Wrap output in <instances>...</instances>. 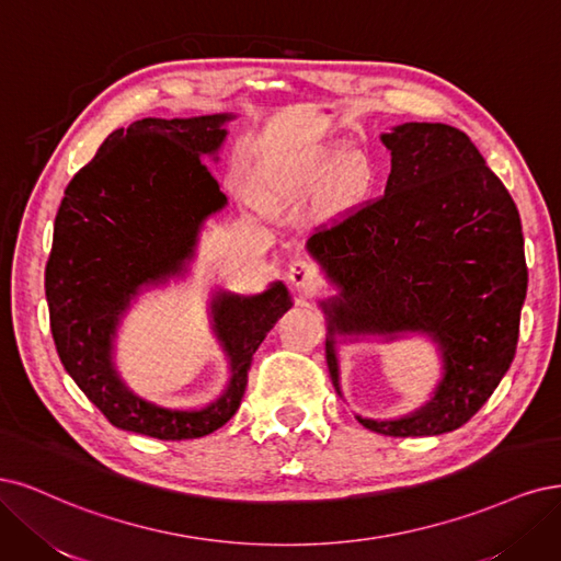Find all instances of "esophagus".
<instances>
[{
  "label": "esophagus",
  "mask_w": 561,
  "mask_h": 561,
  "mask_svg": "<svg viewBox=\"0 0 561 561\" xmlns=\"http://www.w3.org/2000/svg\"><path fill=\"white\" fill-rule=\"evenodd\" d=\"M288 282H291L298 291H314V286L319 282V273L314 263L307 259H298L291 265H288Z\"/></svg>",
  "instance_id": "esophagus-1"
}]
</instances>
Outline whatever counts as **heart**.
Wrapping results in <instances>:
<instances>
[{
    "instance_id": "1",
    "label": "heart",
    "mask_w": 561,
    "mask_h": 561,
    "mask_svg": "<svg viewBox=\"0 0 561 561\" xmlns=\"http://www.w3.org/2000/svg\"><path fill=\"white\" fill-rule=\"evenodd\" d=\"M340 156H342L340 151L317 153L314 158L307 160L302 168H298V172L294 174L296 184L302 188L321 186L329 179V174L333 172V168L337 165ZM370 186H373L370 165L364 158L352 156L342 162L331 179V203L335 209H350L364 201Z\"/></svg>"
}]
</instances>
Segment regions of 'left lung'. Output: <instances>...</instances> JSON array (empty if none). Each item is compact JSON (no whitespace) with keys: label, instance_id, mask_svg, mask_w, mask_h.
<instances>
[{"label":"left lung","instance_id":"left-lung-1","mask_svg":"<svg viewBox=\"0 0 561 561\" xmlns=\"http://www.w3.org/2000/svg\"><path fill=\"white\" fill-rule=\"evenodd\" d=\"M385 195L319 228L307 251L340 294L323 300L335 391V335L426 333L443 358L431 401L399 420L356 417L385 436H440L463 426L508 373L527 296L519 214L466 133L403 123Z\"/></svg>","mask_w":561,"mask_h":561}]
</instances>
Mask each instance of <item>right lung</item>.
I'll return each instance as SVG.
<instances>
[{
    "label": "right lung",
    "mask_w": 561,
    "mask_h": 561,
    "mask_svg": "<svg viewBox=\"0 0 561 561\" xmlns=\"http://www.w3.org/2000/svg\"><path fill=\"white\" fill-rule=\"evenodd\" d=\"M230 118H144L112 133L65 188L53 228L46 300L62 366L114 426L158 440L221 428L242 403L251 356L291 307L282 282L259 296H214L230 382L201 410L149 403L114 366V335L130 300L141 286L182 275L207 216L228 203L203 156L216 158Z\"/></svg>",
    "instance_id": "right-lung-1"
}]
</instances>
